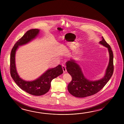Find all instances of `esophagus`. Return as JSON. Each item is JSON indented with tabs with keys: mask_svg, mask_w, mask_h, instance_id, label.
<instances>
[{
	"mask_svg": "<svg viewBox=\"0 0 124 124\" xmlns=\"http://www.w3.org/2000/svg\"><path fill=\"white\" fill-rule=\"evenodd\" d=\"M62 69H63V72L65 73L66 72V66H62Z\"/></svg>",
	"mask_w": 124,
	"mask_h": 124,
	"instance_id": "1",
	"label": "esophagus"
}]
</instances>
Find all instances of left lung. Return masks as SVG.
<instances>
[{
    "label": "left lung",
    "instance_id": "obj_1",
    "mask_svg": "<svg viewBox=\"0 0 124 124\" xmlns=\"http://www.w3.org/2000/svg\"><path fill=\"white\" fill-rule=\"evenodd\" d=\"M102 40L99 44L108 49L109 53V62L104 76L97 80H90L85 76L81 67L76 61L70 59L66 62V70L72 77V80L68 85L69 93L74 97L85 98L93 95L101 90L110 79L113 72V55L110 46Z\"/></svg>",
    "mask_w": 124,
    "mask_h": 124
}]
</instances>
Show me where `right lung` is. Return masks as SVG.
<instances>
[{"instance_id":"obj_1","label":"right lung","mask_w":124,"mask_h":124,"mask_svg":"<svg viewBox=\"0 0 124 124\" xmlns=\"http://www.w3.org/2000/svg\"><path fill=\"white\" fill-rule=\"evenodd\" d=\"M39 31V29H33L26 32L14 45L10 56V72L12 78L22 90L34 96H41L48 92L50 89L52 80L63 73L62 68L59 65L54 68L48 69L39 77L33 81H25L19 76L16 64V51L19 46L26 45L36 39Z\"/></svg>"}]
</instances>
